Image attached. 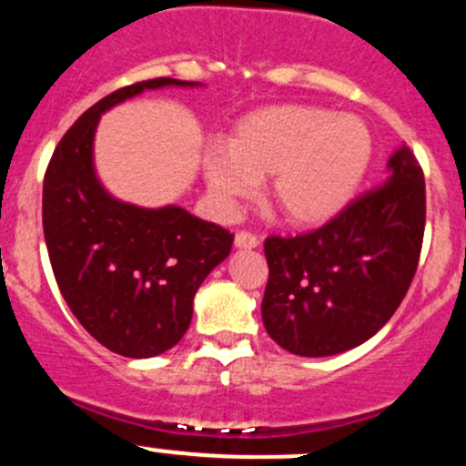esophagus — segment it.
Returning <instances> with one entry per match:
<instances>
[{"label":"esophagus","mask_w":466,"mask_h":466,"mask_svg":"<svg viewBox=\"0 0 466 466\" xmlns=\"http://www.w3.org/2000/svg\"><path fill=\"white\" fill-rule=\"evenodd\" d=\"M258 243H260V238L254 232H249V229H241V232H237V237H234V245L241 249L258 248Z\"/></svg>","instance_id":"esophagus-1"}]
</instances>
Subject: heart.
Listing matches in <instances>:
<instances>
[{
    "label": "heart",
    "instance_id": "b5f03b06",
    "mask_svg": "<svg viewBox=\"0 0 466 466\" xmlns=\"http://www.w3.org/2000/svg\"><path fill=\"white\" fill-rule=\"evenodd\" d=\"M371 158L367 126L311 106H279L245 116L234 141H214L203 157L208 190L232 214L272 175V198L285 218L323 223L345 208Z\"/></svg>",
    "mask_w": 466,
    "mask_h": 466
}]
</instances>
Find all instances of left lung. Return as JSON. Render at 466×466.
I'll use <instances>...</instances> for the list:
<instances>
[{
  "mask_svg": "<svg viewBox=\"0 0 466 466\" xmlns=\"http://www.w3.org/2000/svg\"><path fill=\"white\" fill-rule=\"evenodd\" d=\"M382 186L362 192L325 225L265 238L269 279L263 325L296 356H334L370 340L405 299L420 260L424 175L402 146Z\"/></svg>",
  "mask_w": 466,
  "mask_h": 466,
  "instance_id": "8db88e82",
  "label": "left lung"
}]
</instances>
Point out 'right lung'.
I'll list each match as a JSON object with an SVG mask.
<instances>
[{"instance_id":"add662e5","label":"right lung","mask_w":466,"mask_h":466,"mask_svg":"<svg viewBox=\"0 0 466 466\" xmlns=\"http://www.w3.org/2000/svg\"><path fill=\"white\" fill-rule=\"evenodd\" d=\"M161 86L194 81L158 76L110 92L61 137L44 177V238L61 296L92 339L127 358L163 354L183 339L198 285L234 241L183 208L127 206L96 181L101 112Z\"/></svg>"}]
</instances>
